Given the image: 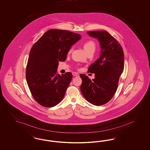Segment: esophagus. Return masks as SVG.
Instances as JSON below:
<instances>
[{
	"mask_svg": "<svg viewBox=\"0 0 150 150\" xmlns=\"http://www.w3.org/2000/svg\"><path fill=\"white\" fill-rule=\"evenodd\" d=\"M73 75L74 76H79V75L77 73H75V72H73Z\"/></svg>",
	"mask_w": 150,
	"mask_h": 150,
	"instance_id": "obj_1",
	"label": "esophagus"
}]
</instances>
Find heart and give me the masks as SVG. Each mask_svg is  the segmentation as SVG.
I'll return each instance as SVG.
<instances>
[{"mask_svg":"<svg viewBox=\"0 0 150 150\" xmlns=\"http://www.w3.org/2000/svg\"><path fill=\"white\" fill-rule=\"evenodd\" d=\"M83 48L85 50H86L87 53L90 52H95L96 48V45L95 42L94 41L89 40V41H86L83 44ZM74 49V47H71L69 48L68 50V54H70Z\"/></svg>","mask_w":150,"mask_h":150,"instance_id":"heart-1","label":"heart"}]
</instances>
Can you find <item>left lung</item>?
Returning a JSON list of instances; mask_svg holds the SVG:
<instances>
[{"label":"left lung","mask_w":150,"mask_h":150,"mask_svg":"<svg viewBox=\"0 0 150 150\" xmlns=\"http://www.w3.org/2000/svg\"><path fill=\"white\" fill-rule=\"evenodd\" d=\"M88 34L98 38L102 48L100 58L88 69L95 73L91 80L85 74H80V90L85 99L93 105H101L108 102L116 92L119 79L123 73L124 55L118 41L105 31H88Z\"/></svg>","instance_id":"obj_1"}]
</instances>
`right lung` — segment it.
<instances>
[{"mask_svg":"<svg viewBox=\"0 0 150 150\" xmlns=\"http://www.w3.org/2000/svg\"><path fill=\"white\" fill-rule=\"evenodd\" d=\"M81 38L67 30L51 29L32 46L26 77L33 98L42 106L52 107L63 100L73 75L58 74V63L66 60L69 48Z\"/></svg>","mask_w":150,"mask_h":150,"instance_id":"obj_1","label":"right lung"}]
</instances>
